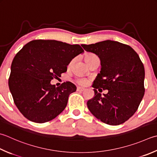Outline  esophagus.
I'll return each instance as SVG.
<instances>
[{"mask_svg":"<svg viewBox=\"0 0 157 157\" xmlns=\"http://www.w3.org/2000/svg\"><path fill=\"white\" fill-rule=\"evenodd\" d=\"M85 89L84 88H82V87H78L77 88V91H79V92H82V91H84Z\"/></svg>","mask_w":157,"mask_h":157,"instance_id":"1","label":"esophagus"}]
</instances>
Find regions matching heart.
<instances>
[{
  "label": "heart",
  "mask_w": 157,
  "mask_h": 157,
  "mask_svg": "<svg viewBox=\"0 0 157 157\" xmlns=\"http://www.w3.org/2000/svg\"><path fill=\"white\" fill-rule=\"evenodd\" d=\"M97 56H95L94 54H86L84 56V60L86 62L88 63V64H89V63H90L92 60H93L94 58H96ZM88 80L85 78H78L77 79V82L80 85H86L88 83Z\"/></svg>",
  "instance_id": "b5f03b06"
}]
</instances>
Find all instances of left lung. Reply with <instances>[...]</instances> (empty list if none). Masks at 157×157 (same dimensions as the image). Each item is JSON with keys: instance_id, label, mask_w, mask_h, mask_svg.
Returning a JSON list of instances; mask_svg holds the SVG:
<instances>
[{"instance_id": "8db88e82", "label": "left lung", "mask_w": 157, "mask_h": 157, "mask_svg": "<svg viewBox=\"0 0 157 157\" xmlns=\"http://www.w3.org/2000/svg\"><path fill=\"white\" fill-rule=\"evenodd\" d=\"M82 46L97 55L101 64L88 109L105 124L124 123L136 113L145 93V70L139 55L131 46L111 40ZM101 88L109 90L103 97L96 90Z\"/></svg>"}]
</instances>
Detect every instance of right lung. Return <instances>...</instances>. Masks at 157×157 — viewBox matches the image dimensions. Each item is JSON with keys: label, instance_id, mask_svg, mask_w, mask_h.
I'll return each instance as SVG.
<instances>
[{"label": "right lung", "instance_id": "1", "mask_svg": "<svg viewBox=\"0 0 157 157\" xmlns=\"http://www.w3.org/2000/svg\"><path fill=\"white\" fill-rule=\"evenodd\" d=\"M83 52L79 45L37 39L28 43L17 52L11 63L9 87L15 105L24 117L44 123L63 111L69 94L77 88L70 82L56 87L50 81L66 72L73 58Z\"/></svg>", "mask_w": 157, "mask_h": 157}]
</instances>
